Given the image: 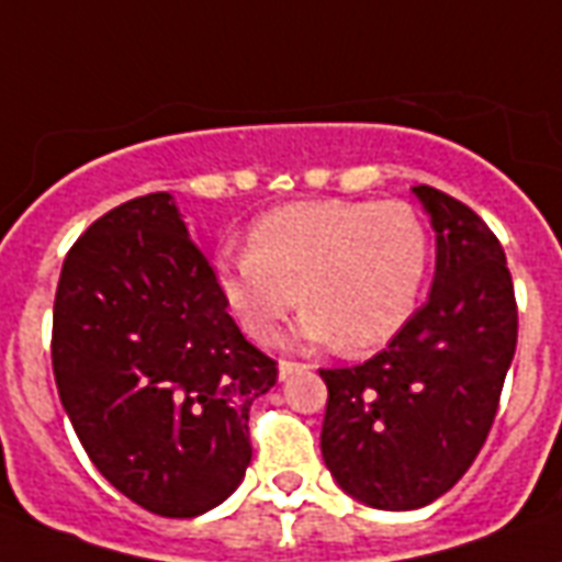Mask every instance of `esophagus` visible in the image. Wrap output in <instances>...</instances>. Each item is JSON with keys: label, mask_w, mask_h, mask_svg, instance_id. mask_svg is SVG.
Instances as JSON below:
<instances>
[{"label": "esophagus", "mask_w": 562, "mask_h": 562, "mask_svg": "<svg viewBox=\"0 0 562 562\" xmlns=\"http://www.w3.org/2000/svg\"><path fill=\"white\" fill-rule=\"evenodd\" d=\"M295 369H302V363H295V360H281V363H278V375L284 381V378L293 375Z\"/></svg>", "instance_id": "34e87169"}]
</instances>
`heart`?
<instances>
[{"label":"heart","mask_w":562,"mask_h":562,"mask_svg":"<svg viewBox=\"0 0 562 562\" xmlns=\"http://www.w3.org/2000/svg\"><path fill=\"white\" fill-rule=\"evenodd\" d=\"M430 272L428 225L398 199H311L255 220L249 249L222 246L213 278L251 340H276L295 302V337L346 355L381 349L411 322Z\"/></svg>","instance_id":"1"}]
</instances>
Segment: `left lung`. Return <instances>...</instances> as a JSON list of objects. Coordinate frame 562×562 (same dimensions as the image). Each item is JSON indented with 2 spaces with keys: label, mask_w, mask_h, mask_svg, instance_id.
Segmentation results:
<instances>
[{
  "label": "left lung",
  "mask_w": 562,
  "mask_h": 562,
  "mask_svg": "<svg viewBox=\"0 0 562 562\" xmlns=\"http://www.w3.org/2000/svg\"><path fill=\"white\" fill-rule=\"evenodd\" d=\"M437 232L428 302L384 351L328 384L322 458L378 510H416L467 475L493 428L516 355L519 311L498 237L437 187H413Z\"/></svg>",
  "instance_id": "obj_1"
}]
</instances>
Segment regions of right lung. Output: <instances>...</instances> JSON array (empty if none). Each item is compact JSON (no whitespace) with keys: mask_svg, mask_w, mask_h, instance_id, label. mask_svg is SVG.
<instances>
[{"mask_svg":"<svg viewBox=\"0 0 562 562\" xmlns=\"http://www.w3.org/2000/svg\"><path fill=\"white\" fill-rule=\"evenodd\" d=\"M52 369L87 458L167 519L240 486L249 411L278 363L237 328L169 193L137 195L87 228L60 269Z\"/></svg>","mask_w":562,"mask_h":562,"instance_id":"right-lung-1","label":"right lung"}]
</instances>
